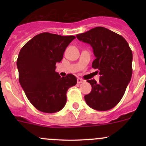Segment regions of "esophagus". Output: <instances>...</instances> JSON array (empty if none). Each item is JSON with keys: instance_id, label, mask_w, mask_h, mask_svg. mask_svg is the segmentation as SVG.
<instances>
[{"instance_id": "obj_1", "label": "esophagus", "mask_w": 146, "mask_h": 146, "mask_svg": "<svg viewBox=\"0 0 146 146\" xmlns=\"http://www.w3.org/2000/svg\"><path fill=\"white\" fill-rule=\"evenodd\" d=\"M84 81V80L83 79H82V78H78L77 79V82H78V83H82V82Z\"/></svg>"}]
</instances>
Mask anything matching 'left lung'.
Returning <instances> with one entry per match:
<instances>
[{"instance_id": "1", "label": "left lung", "mask_w": 146, "mask_h": 146, "mask_svg": "<svg viewBox=\"0 0 146 146\" xmlns=\"http://www.w3.org/2000/svg\"><path fill=\"white\" fill-rule=\"evenodd\" d=\"M78 39L91 45L95 59L92 67L100 79L87 80L92 85L85 100L91 108L107 111L115 107L123 98L132 76L131 49L121 35L102 27H97L76 35Z\"/></svg>"}]
</instances>
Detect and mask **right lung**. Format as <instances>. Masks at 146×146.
<instances>
[{
    "label": "right lung",
    "mask_w": 146,
    "mask_h": 146,
    "mask_svg": "<svg viewBox=\"0 0 146 146\" xmlns=\"http://www.w3.org/2000/svg\"><path fill=\"white\" fill-rule=\"evenodd\" d=\"M75 38L43 32L27 42L19 53V81L29 101L42 112L62 110L68 90L77 83L73 75L61 78L55 71L56 64L62 60L66 47Z\"/></svg>",
    "instance_id": "obj_1"
}]
</instances>
